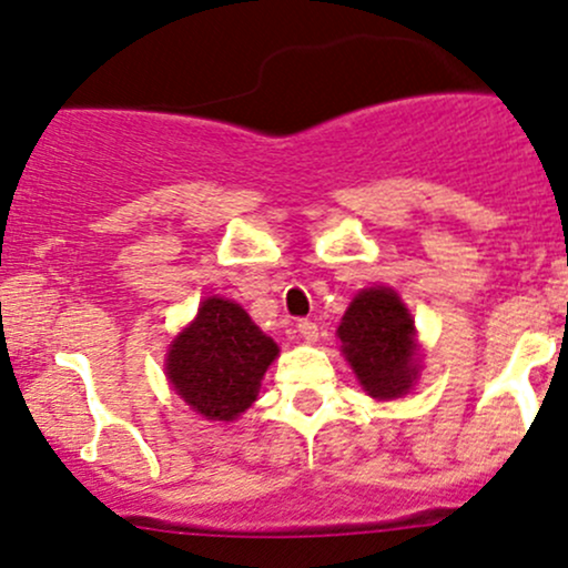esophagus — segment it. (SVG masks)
Wrapping results in <instances>:
<instances>
[{
	"label": "esophagus",
	"instance_id": "obj_1",
	"mask_svg": "<svg viewBox=\"0 0 568 568\" xmlns=\"http://www.w3.org/2000/svg\"><path fill=\"white\" fill-rule=\"evenodd\" d=\"M297 333H301V337H303L305 343H314L316 337H318L316 322H311V318H301V322H297Z\"/></svg>",
	"mask_w": 568,
	"mask_h": 568
}]
</instances>
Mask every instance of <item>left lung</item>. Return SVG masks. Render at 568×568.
<instances>
[{
  "instance_id": "obj_1",
  "label": "left lung",
  "mask_w": 568,
  "mask_h": 568,
  "mask_svg": "<svg viewBox=\"0 0 568 568\" xmlns=\"http://www.w3.org/2000/svg\"><path fill=\"white\" fill-rule=\"evenodd\" d=\"M341 352L369 397L397 399L418 378L416 324L399 295L388 286H369L343 314Z\"/></svg>"
}]
</instances>
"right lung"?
<instances>
[{"label": "right lung", "mask_w": 568, "mask_h": 568, "mask_svg": "<svg viewBox=\"0 0 568 568\" xmlns=\"http://www.w3.org/2000/svg\"><path fill=\"white\" fill-rule=\"evenodd\" d=\"M276 356V343L239 303L214 295L171 341L165 375L206 422H235L257 399L260 381Z\"/></svg>", "instance_id": "add662e5"}]
</instances>
